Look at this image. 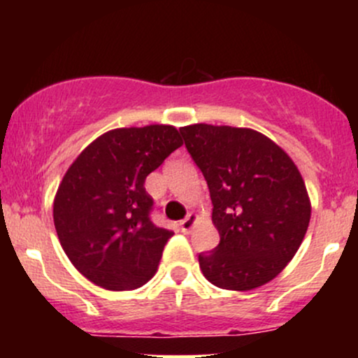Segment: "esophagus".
I'll return each instance as SVG.
<instances>
[{
    "mask_svg": "<svg viewBox=\"0 0 358 358\" xmlns=\"http://www.w3.org/2000/svg\"><path fill=\"white\" fill-rule=\"evenodd\" d=\"M196 220H199V215H196V213H188L187 219H183L182 222H180V229H182V232L183 234L192 232V229L195 227Z\"/></svg>",
    "mask_w": 358,
    "mask_h": 358,
    "instance_id": "obj_1",
    "label": "esophagus"
}]
</instances>
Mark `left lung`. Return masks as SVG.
<instances>
[{"instance_id": "left-lung-1", "label": "left lung", "mask_w": 358, "mask_h": 358, "mask_svg": "<svg viewBox=\"0 0 358 358\" xmlns=\"http://www.w3.org/2000/svg\"><path fill=\"white\" fill-rule=\"evenodd\" d=\"M202 170L220 242L199 256L203 276L222 289L249 291L274 279L308 231L311 203L298 166L273 139L249 127H180Z\"/></svg>"}]
</instances>
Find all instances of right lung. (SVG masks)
<instances>
[{
	"label": "right lung",
	"mask_w": 358,
	"mask_h": 358,
	"mask_svg": "<svg viewBox=\"0 0 358 358\" xmlns=\"http://www.w3.org/2000/svg\"><path fill=\"white\" fill-rule=\"evenodd\" d=\"M182 145L173 126L117 127L94 139L64 175L53 224L62 249L94 285L131 291L155 276L173 232L151 222L145 180Z\"/></svg>",
	"instance_id": "add662e5"
}]
</instances>
